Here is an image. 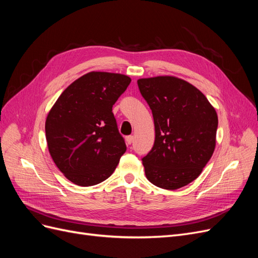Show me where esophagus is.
<instances>
[{"instance_id":"esophagus-1","label":"esophagus","mask_w":258,"mask_h":258,"mask_svg":"<svg viewBox=\"0 0 258 258\" xmlns=\"http://www.w3.org/2000/svg\"><path fill=\"white\" fill-rule=\"evenodd\" d=\"M126 144H128V145H130L132 142H134V137L132 136H129V137H126Z\"/></svg>"}]
</instances>
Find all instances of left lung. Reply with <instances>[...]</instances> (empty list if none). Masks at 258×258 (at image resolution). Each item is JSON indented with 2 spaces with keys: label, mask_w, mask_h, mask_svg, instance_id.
Returning a JSON list of instances; mask_svg holds the SVG:
<instances>
[{
  "label": "left lung",
  "mask_w": 258,
  "mask_h": 258,
  "mask_svg": "<svg viewBox=\"0 0 258 258\" xmlns=\"http://www.w3.org/2000/svg\"><path fill=\"white\" fill-rule=\"evenodd\" d=\"M150 105L155 143L142 159L148 181L174 190L196 179L212 157L218 118L207 97L190 83L165 75L138 80Z\"/></svg>",
  "instance_id": "8db88e82"
}]
</instances>
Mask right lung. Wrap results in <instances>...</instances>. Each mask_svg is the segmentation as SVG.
<instances>
[{
  "mask_svg": "<svg viewBox=\"0 0 258 258\" xmlns=\"http://www.w3.org/2000/svg\"><path fill=\"white\" fill-rule=\"evenodd\" d=\"M130 82L119 73L89 72L68 86L50 108L46 141L69 181L92 186L114 172L127 147L112 107Z\"/></svg>",
  "mask_w": 258,
  "mask_h": 258,
  "instance_id": "right-lung-1",
  "label": "right lung"
}]
</instances>
